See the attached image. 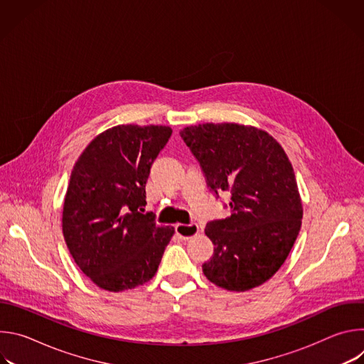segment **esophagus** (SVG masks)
Here are the masks:
<instances>
[{"label":"esophagus","instance_id":"34e87169","mask_svg":"<svg viewBox=\"0 0 364 364\" xmlns=\"http://www.w3.org/2000/svg\"><path fill=\"white\" fill-rule=\"evenodd\" d=\"M176 233L186 239H191L193 236H196L198 233V225L197 223H190V225H177L176 226Z\"/></svg>","mask_w":364,"mask_h":364}]
</instances>
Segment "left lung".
<instances>
[{
    "label": "left lung",
    "instance_id": "8db88e82",
    "mask_svg": "<svg viewBox=\"0 0 364 364\" xmlns=\"http://www.w3.org/2000/svg\"><path fill=\"white\" fill-rule=\"evenodd\" d=\"M180 135L210 190L230 194L232 215L205 226L215 253L203 274L228 291L262 285L282 267L301 229L302 203L288 155L267 131L249 125L198 124Z\"/></svg>",
    "mask_w": 364,
    "mask_h": 364
}]
</instances>
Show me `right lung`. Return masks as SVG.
<instances>
[{
    "label": "right lung",
    "mask_w": 364,
    "mask_h": 364,
    "mask_svg": "<svg viewBox=\"0 0 364 364\" xmlns=\"http://www.w3.org/2000/svg\"><path fill=\"white\" fill-rule=\"evenodd\" d=\"M164 125H118L99 134L77 159L63 203L66 245L99 288L121 292L159 269L174 228L144 215L151 166L171 136Z\"/></svg>",
    "instance_id": "obj_1"
}]
</instances>
